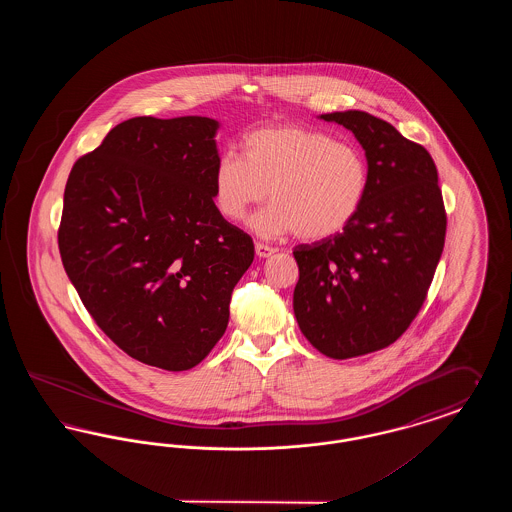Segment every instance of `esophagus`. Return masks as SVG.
<instances>
[{
	"instance_id": "esophagus-1",
	"label": "esophagus",
	"mask_w": 512,
	"mask_h": 512,
	"mask_svg": "<svg viewBox=\"0 0 512 512\" xmlns=\"http://www.w3.org/2000/svg\"><path fill=\"white\" fill-rule=\"evenodd\" d=\"M255 253H257V257H259V259H267V257L276 253V249H274V247H270V245L255 244Z\"/></svg>"
}]
</instances>
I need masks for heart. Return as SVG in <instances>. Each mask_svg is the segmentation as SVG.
I'll list each match as a JSON object with an SVG mask.
<instances>
[{
    "mask_svg": "<svg viewBox=\"0 0 512 512\" xmlns=\"http://www.w3.org/2000/svg\"><path fill=\"white\" fill-rule=\"evenodd\" d=\"M240 157L222 155L213 169V201L226 220L249 219L261 238L297 232L326 240L345 230L365 205L370 169L365 153L326 132L301 126H267L247 134Z\"/></svg>",
    "mask_w": 512,
    "mask_h": 512,
    "instance_id": "1",
    "label": "heart"
}]
</instances>
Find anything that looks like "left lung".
<instances>
[{"mask_svg":"<svg viewBox=\"0 0 512 512\" xmlns=\"http://www.w3.org/2000/svg\"><path fill=\"white\" fill-rule=\"evenodd\" d=\"M365 149V205L340 234L297 245L293 313L330 359L388 347L413 322L445 244V209L430 153L365 111L326 113Z\"/></svg>","mask_w":512,"mask_h":512,"instance_id":"8db88e82","label":"left lung"}]
</instances>
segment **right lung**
<instances>
[{"label":"right lung","instance_id":"add662e5","mask_svg":"<svg viewBox=\"0 0 512 512\" xmlns=\"http://www.w3.org/2000/svg\"><path fill=\"white\" fill-rule=\"evenodd\" d=\"M220 122L117 124L67 180L59 251L99 328L132 359L199 365L228 326L253 242L213 201Z\"/></svg>","mask_w":512,"mask_h":512}]
</instances>
